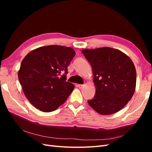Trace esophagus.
I'll list each match as a JSON object with an SVG mask.
<instances>
[{"mask_svg":"<svg viewBox=\"0 0 152 152\" xmlns=\"http://www.w3.org/2000/svg\"><path fill=\"white\" fill-rule=\"evenodd\" d=\"M77 86H78V87H79V89H82V87H84V85H82V84H78Z\"/></svg>","mask_w":152,"mask_h":152,"instance_id":"esophagus-1","label":"esophagus"}]
</instances>
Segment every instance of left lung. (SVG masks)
I'll use <instances>...</instances> for the list:
<instances>
[{
    "label": "left lung",
    "mask_w": 152,
    "mask_h": 152,
    "mask_svg": "<svg viewBox=\"0 0 152 152\" xmlns=\"http://www.w3.org/2000/svg\"><path fill=\"white\" fill-rule=\"evenodd\" d=\"M91 64L96 93L87 101L96 112L107 115L120 111L136 89V71L131 58L121 50L109 47L82 50Z\"/></svg>",
    "instance_id": "8db88e82"
}]
</instances>
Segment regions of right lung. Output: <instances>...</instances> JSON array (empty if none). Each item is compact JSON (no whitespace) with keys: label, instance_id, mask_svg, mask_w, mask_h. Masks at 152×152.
<instances>
[{"label":"right lung","instance_id":"obj_1","mask_svg":"<svg viewBox=\"0 0 152 152\" xmlns=\"http://www.w3.org/2000/svg\"><path fill=\"white\" fill-rule=\"evenodd\" d=\"M75 55L71 48L50 45L32 50L23 59L18 79L26 98L37 109L50 112L65 102L75 87L66 81Z\"/></svg>","mask_w":152,"mask_h":152}]
</instances>
